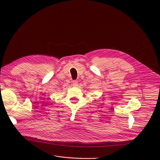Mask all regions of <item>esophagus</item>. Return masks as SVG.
<instances>
[{"instance_id": "34e87169", "label": "esophagus", "mask_w": 160, "mask_h": 160, "mask_svg": "<svg viewBox=\"0 0 160 160\" xmlns=\"http://www.w3.org/2000/svg\"><path fill=\"white\" fill-rule=\"evenodd\" d=\"M78 85V83L77 81H76V80L72 81V86L73 87H77Z\"/></svg>"}]
</instances>
